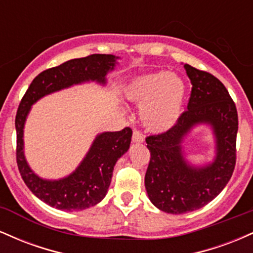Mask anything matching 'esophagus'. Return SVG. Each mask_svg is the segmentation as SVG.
<instances>
[{
    "label": "esophagus",
    "instance_id": "34e87169",
    "mask_svg": "<svg viewBox=\"0 0 253 253\" xmlns=\"http://www.w3.org/2000/svg\"><path fill=\"white\" fill-rule=\"evenodd\" d=\"M132 141L133 143H143L144 141V134L140 130H134L132 135Z\"/></svg>",
    "mask_w": 253,
    "mask_h": 253
}]
</instances>
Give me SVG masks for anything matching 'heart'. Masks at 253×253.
<instances>
[{
  "instance_id": "b5f03b06",
  "label": "heart",
  "mask_w": 253,
  "mask_h": 253,
  "mask_svg": "<svg viewBox=\"0 0 253 253\" xmlns=\"http://www.w3.org/2000/svg\"><path fill=\"white\" fill-rule=\"evenodd\" d=\"M185 96L179 77L157 71L134 78L125 89V97L140 104V120L151 132H165L178 120Z\"/></svg>"
}]
</instances>
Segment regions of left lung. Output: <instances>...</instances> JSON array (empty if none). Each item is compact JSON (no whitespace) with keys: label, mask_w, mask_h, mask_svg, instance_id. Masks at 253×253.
I'll list each match as a JSON object with an SVG mask.
<instances>
[{"label":"left lung","mask_w":253,"mask_h":253,"mask_svg":"<svg viewBox=\"0 0 253 253\" xmlns=\"http://www.w3.org/2000/svg\"><path fill=\"white\" fill-rule=\"evenodd\" d=\"M191 82L187 110L167 132L146 138L151 158L145 187L151 202L165 213L184 214L202 208L226 187L237 159L238 113L225 85L207 71L184 64ZM197 123L214 130L217 156L213 164L193 167L184 159L181 140Z\"/></svg>","instance_id":"1"}]
</instances>
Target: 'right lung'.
Wrapping results in <instances>:
<instances>
[{
	"mask_svg": "<svg viewBox=\"0 0 253 253\" xmlns=\"http://www.w3.org/2000/svg\"><path fill=\"white\" fill-rule=\"evenodd\" d=\"M113 54H90L40 72L32 81L19 104L16 118V163L22 179L38 199L62 211H82L97 205L106 196L117 161L129 149L132 129L104 132L96 136L82 163L70 176L47 181L37 176L24 155V126L31 106L39 98L74 84L89 81L106 83V75L114 69Z\"/></svg>",
	"mask_w": 253,
	"mask_h": 253,
	"instance_id": "1",
	"label": "right lung"
}]
</instances>
